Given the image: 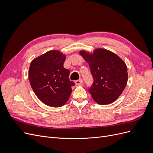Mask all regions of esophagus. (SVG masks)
Returning <instances> with one entry per match:
<instances>
[{
  "instance_id": "34e87169",
  "label": "esophagus",
  "mask_w": 153,
  "mask_h": 153,
  "mask_svg": "<svg viewBox=\"0 0 153 153\" xmlns=\"http://www.w3.org/2000/svg\"><path fill=\"white\" fill-rule=\"evenodd\" d=\"M75 84L77 85H81L83 84V80L82 79H79L78 80H76L75 82Z\"/></svg>"
}]
</instances>
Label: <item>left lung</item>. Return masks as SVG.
<instances>
[{
  "mask_svg": "<svg viewBox=\"0 0 153 153\" xmlns=\"http://www.w3.org/2000/svg\"><path fill=\"white\" fill-rule=\"evenodd\" d=\"M90 68L94 82L88 91L94 101L100 105L114 102L126 87L128 74L126 64L117 55L103 48L93 53L79 52Z\"/></svg>",
  "mask_w": 153,
  "mask_h": 153,
  "instance_id": "1",
  "label": "left lung"
}]
</instances>
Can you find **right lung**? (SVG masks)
Returning a JSON list of instances; mask_svg holds the SVG:
<instances>
[{"instance_id":"add662e5","label":"right lung","mask_w":153,"mask_h":153,"mask_svg":"<svg viewBox=\"0 0 153 153\" xmlns=\"http://www.w3.org/2000/svg\"><path fill=\"white\" fill-rule=\"evenodd\" d=\"M66 57L60 51L50 50L32 60L29 67L32 90L40 101L52 107L65 104L75 85L69 79V70L63 66Z\"/></svg>"}]
</instances>
